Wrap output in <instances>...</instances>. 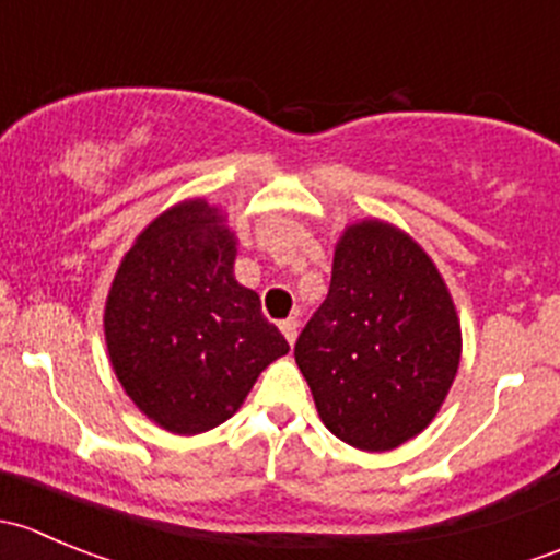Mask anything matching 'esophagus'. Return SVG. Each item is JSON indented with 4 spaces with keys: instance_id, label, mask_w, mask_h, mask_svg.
Returning a JSON list of instances; mask_svg holds the SVG:
<instances>
[{
    "instance_id": "esophagus-1",
    "label": "esophagus",
    "mask_w": 560,
    "mask_h": 560,
    "mask_svg": "<svg viewBox=\"0 0 560 560\" xmlns=\"http://www.w3.org/2000/svg\"><path fill=\"white\" fill-rule=\"evenodd\" d=\"M279 327H281V332H284V338L290 341V347H292V343H295V338H298V327H301V322H298L295 316H290V319H281Z\"/></svg>"
}]
</instances>
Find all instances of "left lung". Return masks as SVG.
<instances>
[{"label": "left lung", "mask_w": 560, "mask_h": 560, "mask_svg": "<svg viewBox=\"0 0 560 560\" xmlns=\"http://www.w3.org/2000/svg\"><path fill=\"white\" fill-rule=\"evenodd\" d=\"M295 363L341 442L385 453L417 436L460 363V325L431 257L385 222L349 228Z\"/></svg>", "instance_id": "1"}]
</instances>
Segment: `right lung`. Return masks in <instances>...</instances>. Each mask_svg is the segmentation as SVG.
<instances>
[{
	"label": "right lung",
	"mask_w": 560,
	"mask_h": 560,
	"mask_svg": "<svg viewBox=\"0 0 560 560\" xmlns=\"http://www.w3.org/2000/svg\"><path fill=\"white\" fill-rule=\"evenodd\" d=\"M235 238L217 208L180 202L140 233L105 306L113 371L173 433L211 431L238 411L290 343L233 276Z\"/></svg>",
	"instance_id": "1"
}]
</instances>
